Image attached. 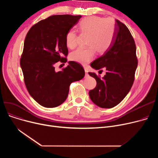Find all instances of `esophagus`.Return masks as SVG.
<instances>
[{
  "label": "esophagus",
  "mask_w": 158,
  "mask_h": 158,
  "mask_svg": "<svg viewBox=\"0 0 158 158\" xmlns=\"http://www.w3.org/2000/svg\"><path fill=\"white\" fill-rule=\"evenodd\" d=\"M85 77H88L89 75L88 73V70L86 68H85Z\"/></svg>",
  "instance_id": "obj_1"
}]
</instances>
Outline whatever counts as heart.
<instances>
[{
	"label": "heart",
	"mask_w": 158,
	"mask_h": 158,
	"mask_svg": "<svg viewBox=\"0 0 158 158\" xmlns=\"http://www.w3.org/2000/svg\"><path fill=\"white\" fill-rule=\"evenodd\" d=\"M78 29L81 32L89 35L88 47L77 48L70 54V59L82 65H86L94 59L95 51L101 54L105 53L110 48L115 34V23L113 20L96 16L82 19L78 24ZM65 40L68 48H74L77 44L76 32L69 31Z\"/></svg>",
	"instance_id": "heart-1"
}]
</instances>
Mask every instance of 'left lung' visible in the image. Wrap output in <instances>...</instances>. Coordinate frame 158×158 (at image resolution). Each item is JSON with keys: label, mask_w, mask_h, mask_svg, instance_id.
I'll use <instances>...</instances> for the list:
<instances>
[{"label": "left lung", "mask_w": 158, "mask_h": 158, "mask_svg": "<svg viewBox=\"0 0 158 158\" xmlns=\"http://www.w3.org/2000/svg\"><path fill=\"white\" fill-rule=\"evenodd\" d=\"M136 48L133 38L126 25L115 20V34L110 48L90 66L95 70L105 69L101 79L95 73L88 72L95 79L96 87L89 92L92 101L102 108H111L126 97L135 80L138 66Z\"/></svg>", "instance_id": "left-lung-1"}]
</instances>
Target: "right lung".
Returning <instances> with one entry per match:
<instances>
[{
	"instance_id": "1",
	"label": "right lung",
	"mask_w": 158,
	"mask_h": 158,
	"mask_svg": "<svg viewBox=\"0 0 158 158\" xmlns=\"http://www.w3.org/2000/svg\"><path fill=\"white\" fill-rule=\"evenodd\" d=\"M81 18V15H52L33 26L24 41L20 66L31 96L45 107H55L67 98L72 82L85 77L81 64L75 61L57 72L54 65L66 63L68 54L66 35Z\"/></svg>"
}]
</instances>
